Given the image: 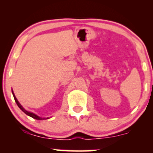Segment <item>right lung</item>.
Here are the masks:
<instances>
[{
  "mask_svg": "<svg viewBox=\"0 0 153 153\" xmlns=\"http://www.w3.org/2000/svg\"><path fill=\"white\" fill-rule=\"evenodd\" d=\"M12 93H13V92H12ZM13 97H14L15 101H16V104L18 105V106L19 107V108H21V110H22V111H24V113H25L26 115L29 116V117H32V118H34V119H37V120H42V119H49V118H42V117H38V116H36V114H34L31 113V112H29V111H27L24 109V108H23V107H22V105H21L20 103H19V102L18 101V100H17V99H16V98L15 95L13 94Z\"/></svg>",
  "mask_w": 153,
  "mask_h": 153,
  "instance_id": "right-lung-1",
  "label": "right lung"
}]
</instances>
